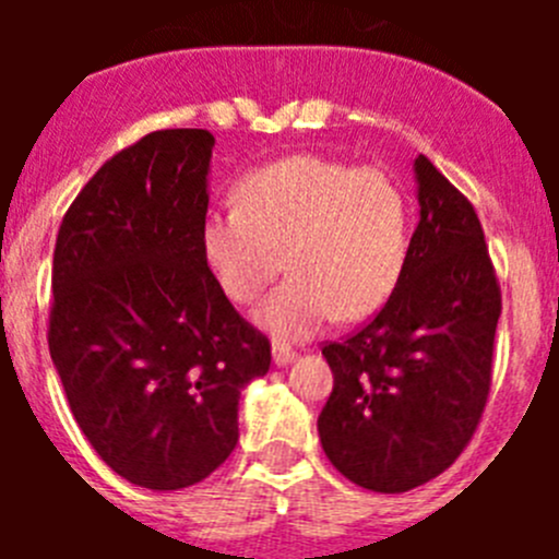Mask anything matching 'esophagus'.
<instances>
[{
	"mask_svg": "<svg viewBox=\"0 0 559 559\" xmlns=\"http://www.w3.org/2000/svg\"><path fill=\"white\" fill-rule=\"evenodd\" d=\"M294 358H296V353L288 347V344H274V364H276V367H288Z\"/></svg>",
	"mask_w": 559,
	"mask_h": 559,
	"instance_id": "obj_1",
	"label": "esophagus"
}]
</instances>
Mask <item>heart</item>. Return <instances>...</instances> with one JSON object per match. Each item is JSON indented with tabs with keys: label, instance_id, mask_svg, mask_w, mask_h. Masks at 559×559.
<instances>
[{
	"label": "heart",
	"instance_id": "heart-1",
	"mask_svg": "<svg viewBox=\"0 0 559 559\" xmlns=\"http://www.w3.org/2000/svg\"><path fill=\"white\" fill-rule=\"evenodd\" d=\"M412 221V195L394 173L299 153L237 181L235 206L201 226V254L235 302H254L288 265L294 276L257 319L276 338H305L335 316L358 322L389 302Z\"/></svg>",
	"mask_w": 559,
	"mask_h": 559
}]
</instances>
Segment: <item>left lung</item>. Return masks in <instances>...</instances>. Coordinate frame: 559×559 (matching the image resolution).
<instances>
[{"label":"left lung","instance_id":"obj_1","mask_svg":"<svg viewBox=\"0 0 559 559\" xmlns=\"http://www.w3.org/2000/svg\"><path fill=\"white\" fill-rule=\"evenodd\" d=\"M419 224L403 280L372 322L322 355L333 392L319 439L341 476L408 492L445 473L476 433L492 383L501 285L476 210L417 156Z\"/></svg>","mask_w":559,"mask_h":559}]
</instances>
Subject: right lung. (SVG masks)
Listing matches in <instances>:
<instances>
[{
  "mask_svg": "<svg viewBox=\"0 0 559 559\" xmlns=\"http://www.w3.org/2000/svg\"><path fill=\"white\" fill-rule=\"evenodd\" d=\"M215 136L165 128L122 147L67 210L49 355L72 417L131 484L181 490L237 445V400L271 367L201 254Z\"/></svg>",
  "mask_w": 559,
  "mask_h": 559,
  "instance_id": "add662e5",
  "label": "right lung"
}]
</instances>
